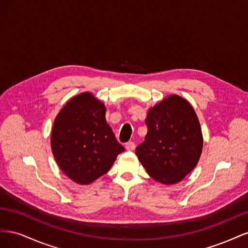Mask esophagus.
<instances>
[{
    "label": "esophagus",
    "mask_w": 248,
    "mask_h": 248,
    "mask_svg": "<svg viewBox=\"0 0 248 248\" xmlns=\"http://www.w3.org/2000/svg\"><path fill=\"white\" fill-rule=\"evenodd\" d=\"M125 148L127 151H133V150L136 149V144H134L133 141H128V142H126Z\"/></svg>",
    "instance_id": "esophagus-1"
}]
</instances>
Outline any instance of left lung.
<instances>
[{
	"instance_id": "8db88e82",
	"label": "left lung",
	"mask_w": 248,
	"mask_h": 248,
	"mask_svg": "<svg viewBox=\"0 0 248 248\" xmlns=\"http://www.w3.org/2000/svg\"><path fill=\"white\" fill-rule=\"evenodd\" d=\"M145 141L136 153L150 177L176 184L196 168L202 150V134L190 103L170 95L148 110Z\"/></svg>"
}]
</instances>
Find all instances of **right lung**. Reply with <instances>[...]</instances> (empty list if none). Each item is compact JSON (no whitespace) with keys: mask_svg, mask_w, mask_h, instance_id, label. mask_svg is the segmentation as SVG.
<instances>
[{"mask_svg":"<svg viewBox=\"0 0 248 248\" xmlns=\"http://www.w3.org/2000/svg\"><path fill=\"white\" fill-rule=\"evenodd\" d=\"M51 151L59 168L80 185L107 174L125 151L106 120V107L85 92L67 102L51 130Z\"/></svg>","mask_w":248,"mask_h":248,"instance_id":"add662e5","label":"right lung"}]
</instances>
